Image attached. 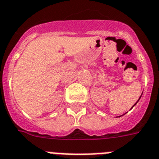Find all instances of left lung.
Returning <instances> with one entry per match:
<instances>
[{
	"label": "left lung",
	"instance_id": "left-lung-1",
	"mask_svg": "<svg viewBox=\"0 0 159 159\" xmlns=\"http://www.w3.org/2000/svg\"><path fill=\"white\" fill-rule=\"evenodd\" d=\"M141 97H142V96H140V98H141ZM140 98H139V99H140ZM139 100H138V101H137V102H136V103H135V104H134V106H133V107H134V106H135V105L137 104V103H138V102H139ZM133 107H132V108H133ZM132 108H131V109H132Z\"/></svg>",
	"mask_w": 159,
	"mask_h": 159
}]
</instances>
